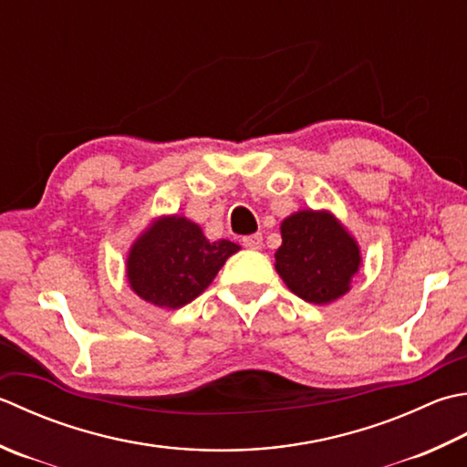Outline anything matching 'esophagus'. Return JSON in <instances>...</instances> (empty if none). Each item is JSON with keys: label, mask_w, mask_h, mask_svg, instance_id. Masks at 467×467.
Listing matches in <instances>:
<instances>
[{"label": "esophagus", "mask_w": 467, "mask_h": 467, "mask_svg": "<svg viewBox=\"0 0 467 467\" xmlns=\"http://www.w3.org/2000/svg\"><path fill=\"white\" fill-rule=\"evenodd\" d=\"M243 244L246 246V249L259 251V249H263V236H261V234H249V236H244Z\"/></svg>", "instance_id": "1"}]
</instances>
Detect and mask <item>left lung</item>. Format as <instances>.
Masks as SVG:
<instances>
[{"instance_id": "obj_1", "label": "left lung", "mask_w": 467, "mask_h": 467, "mask_svg": "<svg viewBox=\"0 0 467 467\" xmlns=\"http://www.w3.org/2000/svg\"><path fill=\"white\" fill-rule=\"evenodd\" d=\"M281 236L275 269L297 297L327 304L348 291L360 251L330 214L301 210L283 221Z\"/></svg>"}]
</instances>
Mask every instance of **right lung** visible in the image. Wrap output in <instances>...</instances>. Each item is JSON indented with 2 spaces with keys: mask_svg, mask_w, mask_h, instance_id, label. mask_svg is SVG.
I'll return each instance as SVG.
<instances>
[{
  "mask_svg": "<svg viewBox=\"0 0 467 467\" xmlns=\"http://www.w3.org/2000/svg\"><path fill=\"white\" fill-rule=\"evenodd\" d=\"M236 251L239 244L231 241L210 243L186 218H161L133 244L127 277L145 301L176 309L202 294Z\"/></svg>",
  "mask_w": 467,
  "mask_h": 467,
  "instance_id": "obj_1",
  "label": "right lung"
}]
</instances>
